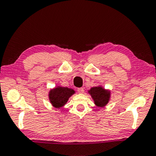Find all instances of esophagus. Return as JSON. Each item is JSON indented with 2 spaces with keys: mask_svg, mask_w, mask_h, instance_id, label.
Returning a JSON list of instances; mask_svg holds the SVG:
<instances>
[{
  "mask_svg": "<svg viewBox=\"0 0 156 156\" xmlns=\"http://www.w3.org/2000/svg\"><path fill=\"white\" fill-rule=\"evenodd\" d=\"M78 92L79 93H84V89L83 88H78Z\"/></svg>",
  "mask_w": 156,
  "mask_h": 156,
  "instance_id": "obj_1",
  "label": "esophagus"
}]
</instances>
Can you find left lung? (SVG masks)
Masks as SVG:
<instances>
[{
    "mask_svg": "<svg viewBox=\"0 0 156 156\" xmlns=\"http://www.w3.org/2000/svg\"><path fill=\"white\" fill-rule=\"evenodd\" d=\"M88 93L94 101L95 105L98 107H105L111 98L110 90H105L101 86L93 87L88 90Z\"/></svg>",
    "mask_w": 156,
    "mask_h": 156,
    "instance_id": "8db88e82",
    "label": "left lung"
}]
</instances>
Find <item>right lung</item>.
<instances>
[{
  "mask_svg": "<svg viewBox=\"0 0 156 156\" xmlns=\"http://www.w3.org/2000/svg\"><path fill=\"white\" fill-rule=\"evenodd\" d=\"M76 92L73 89L67 87H55L49 91V101L53 107L60 108L66 105L69 98L72 96Z\"/></svg>",
  "mask_w": 156,
  "mask_h": 156,
  "instance_id": "right-lung-1",
  "label": "right lung"
}]
</instances>
